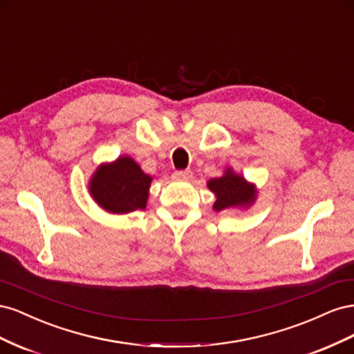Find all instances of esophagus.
Instances as JSON below:
<instances>
[{
  "instance_id": "1",
  "label": "esophagus",
  "mask_w": 354,
  "mask_h": 354,
  "mask_svg": "<svg viewBox=\"0 0 354 354\" xmlns=\"http://www.w3.org/2000/svg\"><path fill=\"white\" fill-rule=\"evenodd\" d=\"M174 180H178V181H189L192 178V171L190 169H185V171H176V173L173 174Z\"/></svg>"
}]
</instances>
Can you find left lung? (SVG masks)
<instances>
[{
    "label": "left lung",
    "instance_id": "obj_1",
    "mask_svg": "<svg viewBox=\"0 0 354 354\" xmlns=\"http://www.w3.org/2000/svg\"><path fill=\"white\" fill-rule=\"evenodd\" d=\"M207 186L216 196L212 209L217 212L230 208L248 209L259 196L257 186L250 183L243 176L234 173L232 167L224 169L221 177L208 180Z\"/></svg>",
    "mask_w": 354,
    "mask_h": 354
}]
</instances>
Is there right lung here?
<instances>
[{"instance_id":"right-lung-1","label":"right lung","mask_w":354,"mask_h":354,"mask_svg":"<svg viewBox=\"0 0 354 354\" xmlns=\"http://www.w3.org/2000/svg\"><path fill=\"white\" fill-rule=\"evenodd\" d=\"M152 180L153 177L146 174L131 156L122 155L95 168L88 181V192L106 212L130 214L146 208Z\"/></svg>"}]
</instances>
